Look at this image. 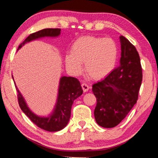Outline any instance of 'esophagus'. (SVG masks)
<instances>
[{"label": "esophagus", "mask_w": 158, "mask_h": 158, "mask_svg": "<svg viewBox=\"0 0 158 158\" xmlns=\"http://www.w3.org/2000/svg\"><path fill=\"white\" fill-rule=\"evenodd\" d=\"M81 87H82V89L84 90V92H87L89 89H90L89 85L85 84V83H83L81 84Z\"/></svg>", "instance_id": "obj_1"}]
</instances>
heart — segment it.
Returning <instances> with one entry per match:
<instances>
[{"label": "heart", "mask_w": 158, "mask_h": 158, "mask_svg": "<svg viewBox=\"0 0 158 158\" xmlns=\"http://www.w3.org/2000/svg\"><path fill=\"white\" fill-rule=\"evenodd\" d=\"M118 49L113 39L95 36L79 37L65 56V65L75 75L81 74L82 63L89 76L95 80L105 78L116 65Z\"/></svg>", "instance_id": "b5f03b06"}]
</instances>
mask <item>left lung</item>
<instances>
[{
	"instance_id": "left-lung-1",
	"label": "left lung",
	"mask_w": 158,
	"mask_h": 158,
	"mask_svg": "<svg viewBox=\"0 0 158 158\" xmlns=\"http://www.w3.org/2000/svg\"><path fill=\"white\" fill-rule=\"evenodd\" d=\"M121 57L118 68L105 79L93 85L97 99L94 116L101 127L111 128L118 125L137 103L142 81L139 55L135 47L120 36Z\"/></svg>"
}]
</instances>
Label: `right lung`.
<instances>
[{
  "label": "right lung",
  "mask_w": 158,
  "mask_h": 158,
  "mask_svg": "<svg viewBox=\"0 0 158 158\" xmlns=\"http://www.w3.org/2000/svg\"><path fill=\"white\" fill-rule=\"evenodd\" d=\"M60 34L59 28H45L32 33L18 47L19 50L26 43L45 37H56ZM13 79V77H12ZM18 102L21 110L37 127L49 132H56L68 125L71 115L72 105L74 100L82 95L83 90L78 79L72 77H61L60 79L57 101L53 111L49 116H40L35 114L26 104L17 85Z\"/></svg>",
  "instance_id": "obj_1"
}]
</instances>
